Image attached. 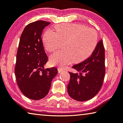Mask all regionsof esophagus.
Wrapping results in <instances>:
<instances>
[{"instance_id":"obj_1","label":"esophagus","mask_w":123,"mask_h":123,"mask_svg":"<svg viewBox=\"0 0 123 123\" xmlns=\"http://www.w3.org/2000/svg\"><path fill=\"white\" fill-rule=\"evenodd\" d=\"M58 73H62V72H63L64 70L62 68H58Z\"/></svg>"}]
</instances>
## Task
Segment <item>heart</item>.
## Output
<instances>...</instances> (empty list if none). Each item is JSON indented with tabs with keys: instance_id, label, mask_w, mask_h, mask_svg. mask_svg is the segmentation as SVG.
Returning <instances> with one entry per match:
<instances>
[{
	"instance_id": "heart-1",
	"label": "heart",
	"mask_w": 123,
	"mask_h": 123,
	"mask_svg": "<svg viewBox=\"0 0 123 123\" xmlns=\"http://www.w3.org/2000/svg\"><path fill=\"white\" fill-rule=\"evenodd\" d=\"M56 32L46 31L43 41L49 52L57 50L63 43V50L51 55L50 62L63 67L73 61L83 62L91 55L97 44L96 31L85 25L77 23H65L55 27Z\"/></svg>"
}]
</instances>
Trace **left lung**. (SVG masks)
<instances>
[{
  "mask_svg": "<svg viewBox=\"0 0 123 123\" xmlns=\"http://www.w3.org/2000/svg\"><path fill=\"white\" fill-rule=\"evenodd\" d=\"M105 48L102 39L92 54L84 61L72 66L78 73L69 72L68 93L72 98L85 101L97 94L103 85L105 75Z\"/></svg>",
  "mask_w": 123,
  "mask_h": 123,
  "instance_id": "8db88e82",
  "label": "left lung"
}]
</instances>
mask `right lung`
I'll return each instance as SVG.
<instances>
[{
  "label": "right lung",
  "mask_w": 123,
  "mask_h": 123,
  "mask_svg": "<svg viewBox=\"0 0 123 123\" xmlns=\"http://www.w3.org/2000/svg\"><path fill=\"white\" fill-rule=\"evenodd\" d=\"M50 23L40 20L27 25L21 34L17 52L15 67L17 84L25 96L34 100L47 95L52 80L57 74L55 67L44 68L48 57L41 35Z\"/></svg>",
  "instance_id": "1"
}]
</instances>
